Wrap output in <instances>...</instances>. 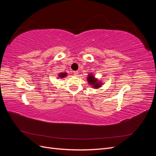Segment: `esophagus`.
<instances>
[{"label":"esophagus","mask_w":156,"mask_h":156,"mask_svg":"<svg viewBox=\"0 0 156 156\" xmlns=\"http://www.w3.org/2000/svg\"><path fill=\"white\" fill-rule=\"evenodd\" d=\"M78 74H79V72H77V71H76V72H73V75H75V76H77Z\"/></svg>","instance_id":"1"}]
</instances>
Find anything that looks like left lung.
Wrapping results in <instances>:
<instances>
[{"label":"left lung","instance_id":"8db88e82","mask_svg":"<svg viewBox=\"0 0 156 156\" xmlns=\"http://www.w3.org/2000/svg\"><path fill=\"white\" fill-rule=\"evenodd\" d=\"M88 81L89 82V84H90V85L94 86V88H98V87H100L101 86V83H98L97 81V79H95L94 77H93L92 75H90L88 77Z\"/></svg>","mask_w":156,"mask_h":156}]
</instances>
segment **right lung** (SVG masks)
<instances>
[{
  "instance_id": "add662e5",
  "label": "right lung",
  "mask_w": 156,
  "mask_h": 156,
  "mask_svg": "<svg viewBox=\"0 0 156 156\" xmlns=\"http://www.w3.org/2000/svg\"><path fill=\"white\" fill-rule=\"evenodd\" d=\"M66 75V73H62L59 74V77H64Z\"/></svg>"
}]
</instances>
